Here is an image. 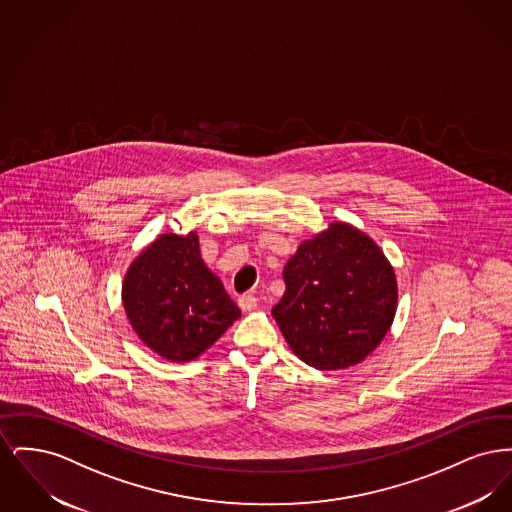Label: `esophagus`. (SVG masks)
<instances>
[{
	"mask_svg": "<svg viewBox=\"0 0 512 512\" xmlns=\"http://www.w3.org/2000/svg\"><path fill=\"white\" fill-rule=\"evenodd\" d=\"M238 305L242 307V311L245 313H251V311H255L257 309V305H259V299L255 297V295H242L240 299H238Z\"/></svg>",
	"mask_w": 512,
	"mask_h": 512,
	"instance_id": "1",
	"label": "esophagus"
}]
</instances>
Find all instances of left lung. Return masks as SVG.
<instances>
[{
    "mask_svg": "<svg viewBox=\"0 0 512 512\" xmlns=\"http://www.w3.org/2000/svg\"><path fill=\"white\" fill-rule=\"evenodd\" d=\"M272 317L293 353L317 370L359 365L386 338L397 278L384 251L349 222L301 242L284 267Z\"/></svg>",
    "mask_w": 512,
    "mask_h": 512,
    "instance_id": "8db88e82",
    "label": "left lung"
}]
</instances>
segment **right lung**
Here are the masks:
<instances>
[{"mask_svg":"<svg viewBox=\"0 0 512 512\" xmlns=\"http://www.w3.org/2000/svg\"><path fill=\"white\" fill-rule=\"evenodd\" d=\"M122 305L136 336L169 363L195 361L242 317L201 259L195 230L161 234L140 251L124 274Z\"/></svg>","mask_w":512,"mask_h":512,"instance_id":"obj_1","label":"right lung"}]
</instances>
